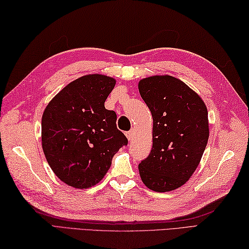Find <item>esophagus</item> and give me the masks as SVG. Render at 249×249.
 <instances>
[{"instance_id": "esophagus-1", "label": "esophagus", "mask_w": 249, "mask_h": 249, "mask_svg": "<svg viewBox=\"0 0 249 249\" xmlns=\"http://www.w3.org/2000/svg\"><path fill=\"white\" fill-rule=\"evenodd\" d=\"M134 136H135V130L134 129H131V130H129V131H127V133H126V137H127L128 141L133 140L134 139Z\"/></svg>"}]
</instances>
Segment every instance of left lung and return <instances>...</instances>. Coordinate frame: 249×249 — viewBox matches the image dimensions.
Returning a JSON list of instances; mask_svg holds the SVG:
<instances>
[{"instance_id": "left-lung-1", "label": "left lung", "mask_w": 249, "mask_h": 249, "mask_svg": "<svg viewBox=\"0 0 249 249\" xmlns=\"http://www.w3.org/2000/svg\"><path fill=\"white\" fill-rule=\"evenodd\" d=\"M153 118V146L139 163L142 182L158 193L186 183L209 140L208 109L199 95L172 76H152L138 84Z\"/></svg>"}]
</instances>
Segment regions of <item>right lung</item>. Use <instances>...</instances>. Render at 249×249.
<instances>
[{
	"mask_svg": "<svg viewBox=\"0 0 249 249\" xmlns=\"http://www.w3.org/2000/svg\"><path fill=\"white\" fill-rule=\"evenodd\" d=\"M115 79L92 73L76 79L50 100L41 119V145L52 171L75 188L102 181L127 138L105 102Z\"/></svg>",
	"mask_w": 249,
	"mask_h": 249,
	"instance_id": "add662e5",
	"label": "right lung"
}]
</instances>
